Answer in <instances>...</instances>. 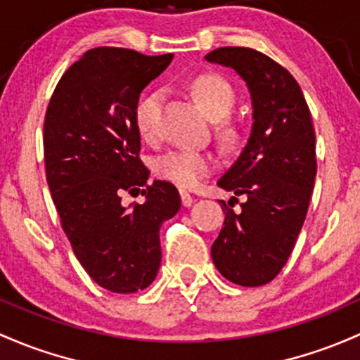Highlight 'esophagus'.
Returning a JSON list of instances; mask_svg holds the SVG:
<instances>
[{
	"label": "esophagus",
	"mask_w": 360,
	"mask_h": 360,
	"mask_svg": "<svg viewBox=\"0 0 360 360\" xmlns=\"http://www.w3.org/2000/svg\"><path fill=\"white\" fill-rule=\"evenodd\" d=\"M181 202H183L184 207H191L193 203H195V198H193V195H190L188 191L181 190Z\"/></svg>",
	"instance_id": "esophagus-1"
}]
</instances>
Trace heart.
Instances as JSON below:
<instances>
[{
	"mask_svg": "<svg viewBox=\"0 0 360 360\" xmlns=\"http://www.w3.org/2000/svg\"><path fill=\"white\" fill-rule=\"evenodd\" d=\"M191 94L202 110L217 120L226 117L234 105V93L222 77L205 74L191 82ZM162 91L146 93L136 105L134 122L143 139L151 141L157 136V120L160 112ZM221 132L226 139H233L236 131L228 124H221ZM214 157L207 151L170 150L155 160L153 170L158 177L176 184L179 188H193L205 174L214 169Z\"/></svg>",
	"mask_w": 360,
	"mask_h": 360,
	"instance_id": "1",
	"label": "heart"
}]
</instances>
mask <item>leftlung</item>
Here are the masks:
<instances>
[{
  "label": "left lung",
  "mask_w": 360,
  "mask_h": 360,
  "mask_svg": "<svg viewBox=\"0 0 360 360\" xmlns=\"http://www.w3.org/2000/svg\"><path fill=\"white\" fill-rule=\"evenodd\" d=\"M205 60L236 72L252 100L247 145L217 181L245 202L234 212L221 200L226 219L212 260L231 283L262 286L283 269L307 215L317 170L312 117L293 75L264 53L226 46Z\"/></svg>",
  "instance_id": "8db88e82"
}]
</instances>
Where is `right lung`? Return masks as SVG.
<instances>
[{
    "instance_id": "add662e5",
    "label": "right lung",
    "mask_w": 360,
    "mask_h": 360,
    "mask_svg": "<svg viewBox=\"0 0 360 360\" xmlns=\"http://www.w3.org/2000/svg\"><path fill=\"white\" fill-rule=\"evenodd\" d=\"M174 55L124 48L86 51L56 84L44 119V164L51 198L75 257L101 288L136 293L157 278L160 228L181 209L176 186L148 183L134 122L141 91ZM143 204L124 207V192Z\"/></svg>"
}]
</instances>
